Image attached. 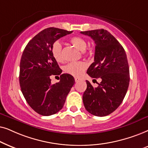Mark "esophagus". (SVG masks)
I'll list each match as a JSON object with an SVG mask.
<instances>
[{"label": "esophagus", "mask_w": 148, "mask_h": 148, "mask_svg": "<svg viewBox=\"0 0 148 148\" xmlns=\"http://www.w3.org/2000/svg\"><path fill=\"white\" fill-rule=\"evenodd\" d=\"M74 80H75V82H78V81H79V80H80L81 79H80V78H78V77H74Z\"/></svg>", "instance_id": "obj_1"}]
</instances>
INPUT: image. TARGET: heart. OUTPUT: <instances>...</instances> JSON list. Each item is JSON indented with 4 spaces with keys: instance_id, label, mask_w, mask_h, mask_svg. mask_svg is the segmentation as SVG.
<instances>
[{
    "instance_id": "1",
    "label": "heart",
    "mask_w": 148,
    "mask_h": 148,
    "mask_svg": "<svg viewBox=\"0 0 148 148\" xmlns=\"http://www.w3.org/2000/svg\"><path fill=\"white\" fill-rule=\"evenodd\" d=\"M70 42L78 49V50L84 51L86 48V40L81 37L74 36L70 38ZM51 53L53 58L58 62H62L64 60L62 55V47L60 42L56 41L51 47ZM86 68V64L83 62H70L65 66V72L74 76H80L82 74Z\"/></svg>"
}]
</instances>
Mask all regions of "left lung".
I'll use <instances>...</instances> for the list:
<instances>
[{"label":"left lung","instance_id":"8db88e82","mask_svg":"<svg viewBox=\"0 0 148 148\" xmlns=\"http://www.w3.org/2000/svg\"><path fill=\"white\" fill-rule=\"evenodd\" d=\"M80 33L90 36L95 43L94 62L86 73L95 79L101 80L96 88L86 80L87 87L82 96L84 108L92 115L106 116L119 107L127 92L130 76L127 55L106 29Z\"/></svg>","mask_w":148,"mask_h":148}]
</instances>
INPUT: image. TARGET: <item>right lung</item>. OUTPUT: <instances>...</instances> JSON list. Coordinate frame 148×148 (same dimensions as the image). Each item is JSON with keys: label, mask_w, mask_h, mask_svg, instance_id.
<instances>
[{"label": "right lung", "mask_w": 148, "mask_h": 148, "mask_svg": "<svg viewBox=\"0 0 148 148\" xmlns=\"http://www.w3.org/2000/svg\"><path fill=\"white\" fill-rule=\"evenodd\" d=\"M72 31L49 27L29 41L21 56L19 84L28 105L37 113L51 116L62 109L75 80L62 70L51 53V47L59 38ZM51 75H60L59 83L52 85Z\"/></svg>", "instance_id": "1"}]
</instances>
